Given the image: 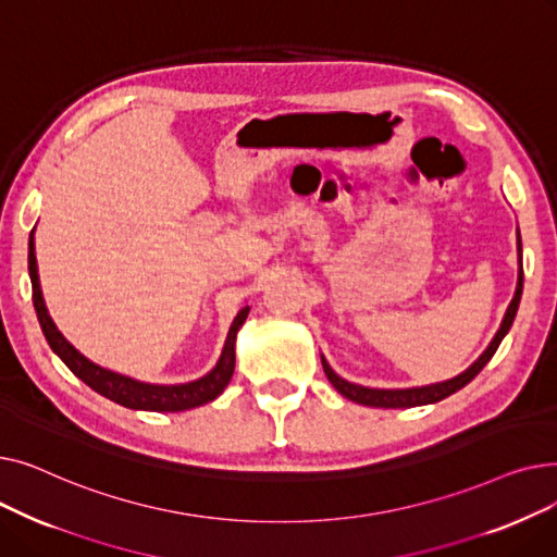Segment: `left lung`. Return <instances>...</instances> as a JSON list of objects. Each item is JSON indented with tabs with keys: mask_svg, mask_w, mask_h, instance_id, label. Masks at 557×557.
Here are the masks:
<instances>
[{
	"mask_svg": "<svg viewBox=\"0 0 557 557\" xmlns=\"http://www.w3.org/2000/svg\"><path fill=\"white\" fill-rule=\"evenodd\" d=\"M517 261H519V273H517V288L515 296L506 309V315L502 320L499 330H496L494 338L490 341V345L485 347V352L470 366L467 370H462L460 374L447 379V382H437V384H429V386H416V388H368V386H359L347 382V379L338 376L332 366L327 363V359L320 355V361H323V370L327 374V379L332 382V386L347 397L349 401H357L363 406H374V408H411V406H424V404H435L449 395H454L456 391H460L462 386H467L472 379L485 368V363L494 357L496 347L504 341V336L510 332L512 320L517 315L519 309V300H521V290H523V267H521V239H519V230H517Z\"/></svg>",
	"mask_w": 557,
	"mask_h": 557,
	"instance_id": "1",
	"label": "left lung"
}]
</instances>
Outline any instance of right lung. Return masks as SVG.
<instances>
[{"label": "right lung", "instance_id": "1", "mask_svg": "<svg viewBox=\"0 0 557 557\" xmlns=\"http://www.w3.org/2000/svg\"><path fill=\"white\" fill-rule=\"evenodd\" d=\"M34 230H32V237H28V277H32V286H34V307H36V313L40 320V327H42V334H45L49 347L58 357H61V361L81 379L83 384H87L92 391H97L99 395L108 397L114 404L133 408V411H156V413L187 411V408H196V406H202V404L216 399L225 391V386L232 379V372H234V345H237V334L250 313L248 305L242 307L237 311V315H234L225 345L221 349V357L208 374H202L200 379H194V382H187V384L139 382V379L108 370V368L90 361L87 357H83L78 349L61 332H58L55 323L47 311L45 298H42Z\"/></svg>", "mask_w": 557, "mask_h": 557}]
</instances>
